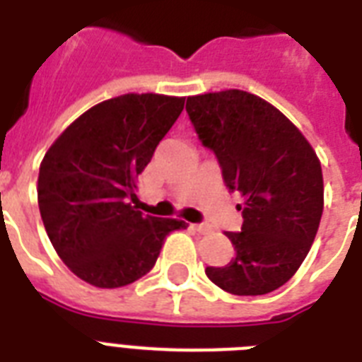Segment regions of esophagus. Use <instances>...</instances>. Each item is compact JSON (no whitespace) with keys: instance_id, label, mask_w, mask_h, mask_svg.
Wrapping results in <instances>:
<instances>
[{"instance_id":"obj_1","label":"esophagus","mask_w":362,"mask_h":362,"mask_svg":"<svg viewBox=\"0 0 362 362\" xmlns=\"http://www.w3.org/2000/svg\"><path fill=\"white\" fill-rule=\"evenodd\" d=\"M193 229L197 233H201V235H206V233L212 231V227L206 226V223H199V226H193Z\"/></svg>"}]
</instances>
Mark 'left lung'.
Segmentation results:
<instances>
[{
    "label": "left lung",
    "mask_w": 362,
    "mask_h": 362,
    "mask_svg": "<svg viewBox=\"0 0 362 362\" xmlns=\"http://www.w3.org/2000/svg\"><path fill=\"white\" fill-rule=\"evenodd\" d=\"M186 110L226 186L242 197V231L226 233L235 257L204 272L233 295L274 291L297 272L320 229V158L286 115L244 90L189 95Z\"/></svg>",
    "instance_id": "1"
}]
</instances>
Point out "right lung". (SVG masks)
Wrapping results in <instances>:
<instances>
[{"label": "right lung", "mask_w": 362, "mask_h": 362, "mask_svg": "<svg viewBox=\"0 0 362 362\" xmlns=\"http://www.w3.org/2000/svg\"><path fill=\"white\" fill-rule=\"evenodd\" d=\"M186 98L124 93L93 105L52 142L39 167L37 201L67 269L116 289L152 270L167 235L186 221L136 210L139 175Z\"/></svg>", "instance_id": "1"}]
</instances>
